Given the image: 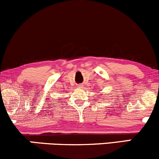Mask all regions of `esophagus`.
<instances>
[{"label": "esophagus", "mask_w": 159, "mask_h": 159, "mask_svg": "<svg viewBox=\"0 0 159 159\" xmlns=\"http://www.w3.org/2000/svg\"><path fill=\"white\" fill-rule=\"evenodd\" d=\"M78 87H79V88H82V85H81V84H79V85H78Z\"/></svg>", "instance_id": "34e87169"}]
</instances>
